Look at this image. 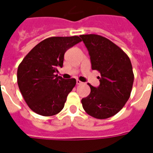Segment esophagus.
<instances>
[{"instance_id":"1","label":"esophagus","mask_w":153,"mask_h":153,"mask_svg":"<svg viewBox=\"0 0 153 153\" xmlns=\"http://www.w3.org/2000/svg\"><path fill=\"white\" fill-rule=\"evenodd\" d=\"M76 83H77V85H82V84L83 83V82H82L80 81V80H77V81H76Z\"/></svg>"}]
</instances>
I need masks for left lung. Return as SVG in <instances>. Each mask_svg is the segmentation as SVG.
Returning <instances> with one entry per match:
<instances>
[{"label": "left lung", "instance_id": "8db88e82", "mask_svg": "<svg viewBox=\"0 0 153 153\" xmlns=\"http://www.w3.org/2000/svg\"><path fill=\"white\" fill-rule=\"evenodd\" d=\"M91 56L92 70L101 74L100 85L91 87V94L82 99L86 114L97 119L114 116L130 97L134 74L129 58L123 50L99 35H81Z\"/></svg>", "mask_w": 153, "mask_h": 153}]
</instances>
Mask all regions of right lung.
<instances>
[{
    "label": "right lung",
    "instance_id": "1",
    "mask_svg": "<svg viewBox=\"0 0 153 153\" xmlns=\"http://www.w3.org/2000/svg\"><path fill=\"white\" fill-rule=\"evenodd\" d=\"M79 42L81 39L77 36L49 37L35 46L20 62L18 86L32 111L50 117L63 109L76 80L63 79L55 72L63 65L65 52Z\"/></svg>",
    "mask_w": 153,
    "mask_h": 153
}]
</instances>
